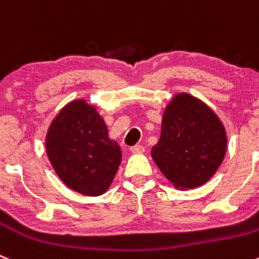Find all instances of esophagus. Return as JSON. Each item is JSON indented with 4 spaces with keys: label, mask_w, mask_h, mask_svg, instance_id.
<instances>
[{
    "label": "esophagus",
    "mask_w": 259,
    "mask_h": 259,
    "mask_svg": "<svg viewBox=\"0 0 259 259\" xmlns=\"http://www.w3.org/2000/svg\"><path fill=\"white\" fill-rule=\"evenodd\" d=\"M130 152H133V153H143V152H144V147L143 146L130 147Z\"/></svg>",
    "instance_id": "1"
}]
</instances>
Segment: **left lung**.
Wrapping results in <instances>:
<instances>
[{
  "label": "left lung",
  "mask_w": 259,
  "mask_h": 259,
  "mask_svg": "<svg viewBox=\"0 0 259 259\" xmlns=\"http://www.w3.org/2000/svg\"><path fill=\"white\" fill-rule=\"evenodd\" d=\"M226 133L213 111L188 94L166 107L161 138L151 153L161 172L183 189L204 184L221 165Z\"/></svg>",
  "instance_id": "8db88e82"
}]
</instances>
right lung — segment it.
Listing matches in <instances>:
<instances>
[{"instance_id":"add662e5","label":"right lung","mask_w":259,"mask_h":259,"mask_svg":"<svg viewBox=\"0 0 259 259\" xmlns=\"http://www.w3.org/2000/svg\"><path fill=\"white\" fill-rule=\"evenodd\" d=\"M46 149L65 184L91 197L108 189L121 162L120 147L108 139L105 121L84 101L60 111L48 129Z\"/></svg>"}]
</instances>
